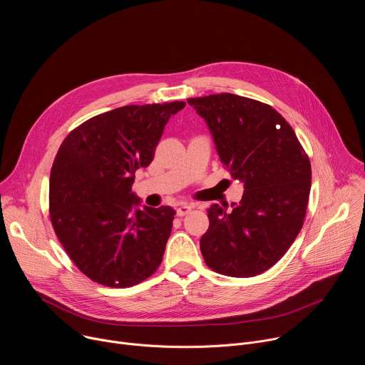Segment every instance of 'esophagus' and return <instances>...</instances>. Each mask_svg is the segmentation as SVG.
<instances>
[{
    "label": "esophagus",
    "mask_w": 365,
    "mask_h": 365,
    "mask_svg": "<svg viewBox=\"0 0 365 365\" xmlns=\"http://www.w3.org/2000/svg\"><path fill=\"white\" fill-rule=\"evenodd\" d=\"M190 211H192V206L190 205H182V206H179L178 210H176V214H178V217H185Z\"/></svg>",
    "instance_id": "34e87169"
}]
</instances>
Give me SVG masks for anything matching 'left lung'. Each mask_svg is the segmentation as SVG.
I'll use <instances>...</instances> for the list:
<instances>
[{
  "mask_svg": "<svg viewBox=\"0 0 365 365\" xmlns=\"http://www.w3.org/2000/svg\"><path fill=\"white\" fill-rule=\"evenodd\" d=\"M206 121L222 165L244 185L231 211L214 203L200 238L206 266L230 277L273 267L302 230L310 162L290 124L267 103L234 93L189 98Z\"/></svg>",
  "mask_w": 365,
  "mask_h": 365,
  "instance_id": "8db88e82",
  "label": "left lung"
}]
</instances>
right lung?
Instances as JSON below:
<instances>
[{"instance_id":"1","label":"right lung","mask_w":365,"mask_h":365,"mask_svg":"<svg viewBox=\"0 0 365 365\" xmlns=\"http://www.w3.org/2000/svg\"><path fill=\"white\" fill-rule=\"evenodd\" d=\"M182 101L125 106L85 121L61 144L50 172L53 230L75 266L108 287H131L160 266L175 211L133 207L135 170L147 168Z\"/></svg>"}]
</instances>
